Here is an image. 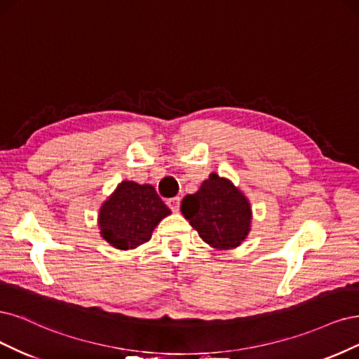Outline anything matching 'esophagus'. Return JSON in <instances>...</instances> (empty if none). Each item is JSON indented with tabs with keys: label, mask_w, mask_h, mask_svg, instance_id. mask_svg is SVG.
Instances as JSON below:
<instances>
[{
	"label": "esophagus",
	"mask_w": 359,
	"mask_h": 359,
	"mask_svg": "<svg viewBox=\"0 0 359 359\" xmlns=\"http://www.w3.org/2000/svg\"><path fill=\"white\" fill-rule=\"evenodd\" d=\"M167 205L172 212H179V207H180V196H172V198L167 200Z\"/></svg>",
	"instance_id": "1"
}]
</instances>
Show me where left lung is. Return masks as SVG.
I'll return each instance as SVG.
<instances>
[{"label": "left lung", "instance_id": "8db88e82", "mask_svg": "<svg viewBox=\"0 0 359 359\" xmlns=\"http://www.w3.org/2000/svg\"><path fill=\"white\" fill-rule=\"evenodd\" d=\"M180 209L200 237L216 249L238 246L250 231L248 198L215 172L204 180L198 192L184 196Z\"/></svg>", "mask_w": 359, "mask_h": 359}]
</instances>
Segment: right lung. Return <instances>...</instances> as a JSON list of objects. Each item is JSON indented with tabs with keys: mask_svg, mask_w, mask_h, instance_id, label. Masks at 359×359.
Returning a JSON list of instances; mask_svg holds the SVG:
<instances>
[{
	"mask_svg": "<svg viewBox=\"0 0 359 359\" xmlns=\"http://www.w3.org/2000/svg\"><path fill=\"white\" fill-rule=\"evenodd\" d=\"M170 213L152 184L126 180L101 207V236L116 249H134L149 241L154 228Z\"/></svg>",
	"mask_w": 359,
	"mask_h": 359,
	"instance_id": "add662e5",
	"label": "right lung"
}]
</instances>
